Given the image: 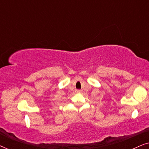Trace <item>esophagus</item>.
<instances>
[{
  "mask_svg": "<svg viewBox=\"0 0 149 149\" xmlns=\"http://www.w3.org/2000/svg\"><path fill=\"white\" fill-rule=\"evenodd\" d=\"M76 91L77 93H80L81 92V90H76Z\"/></svg>",
  "mask_w": 149,
  "mask_h": 149,
  "instance_id": "34e87169",
  "label": "esophagus"
}]
</instances>
